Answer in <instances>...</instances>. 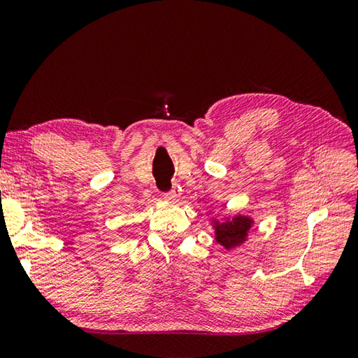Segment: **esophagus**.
<instances>
[{"label":"esophagus","mask_w":358,"mask_h":358,"mask_svg":"<svg viewBox=\"0 0 358 358\" xmlns=\"http://www.w3.org/2000/svg\"><path fill=\"white\" fill-rule=\"evenodd\" d=\"M180 194H181V191H180V186H173L171 191H167V192L164 194V197H166V199H169V201H178V199H180Z\"/></svg>","instance_id":"esophagus-1"}]
</instances>
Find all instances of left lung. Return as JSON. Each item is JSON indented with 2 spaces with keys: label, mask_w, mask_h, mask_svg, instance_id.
I'll return each mask as SVG.
<instances>
[{
  "label": "left lung",
  "mask_w": 358,
  "mask_h": 358,
  "mask_svg": "<svg viewBox=\"0 0 358 358\" xmlns=\"http://www.w3.org/2000/svg\"><path fill=\"white\" fill-rule=\"evenodd\" d=\"M251 224V220L246 216H235L234 220L216 224V241H220L224 248L237 246L246 238Z\"/></svg>",
  "instance_id": "obj_1"
}]
</instances>
